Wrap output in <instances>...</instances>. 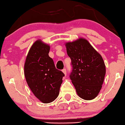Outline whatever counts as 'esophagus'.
Returning <instances> with one entry per match:
<instances>
[{
    "mask_svg": "<svg viewBox=\"0 0 125 125\" xmlns=\"http://www.w3.org/2000/svg\"><path fill=\"white\" fill-rule=\"evenodd\" d=\"M62 72H63V73L64 74V75H65V76H66V74H67L66 69H65V68H64V69H63L62 70Z\"/></svg>",
    "mask_w": 125,
    "mask_h": 125,
    "instance_id": "esophagus-1",
    "label": "esophagus"
}]
</instances>
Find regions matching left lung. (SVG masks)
<instances>
[{
	"mask_svg": "<svg viewBox=\"0 0 125 125\" xmlns=\"http://www.w3.org/2000/svg\"><path fill=\"white\" fill-rule=\"evenodd\" d=\"M73 67L70 75L79 97L91 100L97 96L106 73L101 55L84 38L65 44Z\"/></svg>",
	"mask_w": 125,
	"mask_h": 125,
	"instance_id": "8db88e82",
	"label": "left lung"
}]
</instances>
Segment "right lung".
<instances>
[{"instance_id":"1","label":"right lung","mask_w":125,"mask_h":125,"mask_svg":"<svg viewBox=\"0 0 125 125\" xmlns=\"http://www.w3.org/2000/svg\"><path fill=\"white\" fill-rule=\"evenodd\" d=\"M49 45L37 40L31 46L24 64V76L29 88L34 96L45 104L58 97L64 76L49 57Z\"/></svg>"}]
</instances>
